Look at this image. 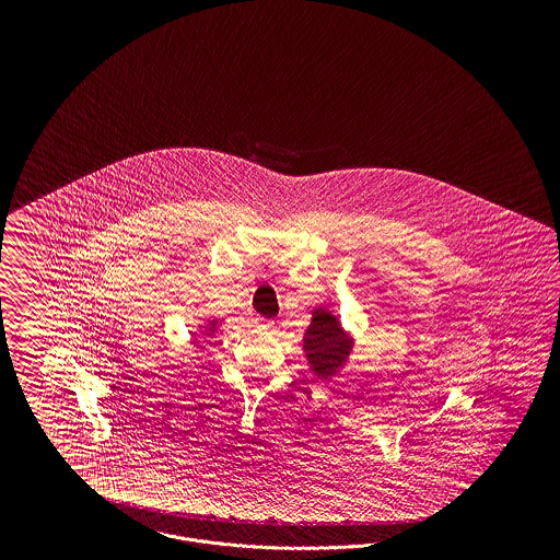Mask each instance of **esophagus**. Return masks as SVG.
Returning a JSON list of instances; mask_svg holds the SVG:
<instances>
[{"label": "esophagus", "instance_id": "obj_1", "mask_svg": "<svg viewBox=\"0 0 560 560\" xmlns=\"http://www.w3.org/2000/svg\"><path fill=\"white\" fill-rule=\"evenodd\" d=\"M258 328H265V330H275V323H272V320H258Z\"/></svg>", "mask_w": 560, "mask_h": 560}]
</instances>
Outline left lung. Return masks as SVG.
I'll return each instance as SVG.
<instances>
[{"label": "left lung", "mask_w": 560, "mask_h": 560, "mask_svg": "<svg viewBox=\"0 0 560 560\" xmlns=\"http://www.w3.org/2000/svg\"><path fill=\"white\" fill-rule=\"evenodd\" d=\"M304 351L312 372L320 377L337 373L351 353V339L342 332L339 320L324 307L314 310V318L305 330Z\"/></svg>", "instance_id": "1"}]
</instances>
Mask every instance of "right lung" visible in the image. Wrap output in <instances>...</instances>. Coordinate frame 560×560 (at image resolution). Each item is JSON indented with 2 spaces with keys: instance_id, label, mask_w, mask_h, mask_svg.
Listing matches in <instances>:
<instances>
[{
  "instance_id": "obj_1",
  "label": "right lung",
  "mask_w": 560,
  "mask_h": 560,
  "mask_svg": "<svg viewBox=\"0 0 560 560\" xmlns=\"http://www.w3.org/2000/svg\"><path fill=\"white\" fill-rule=\"evenodd\" d=\"M215 326H218L215 320H209V330H215Z\"/></svg>"
}]
</instances>
